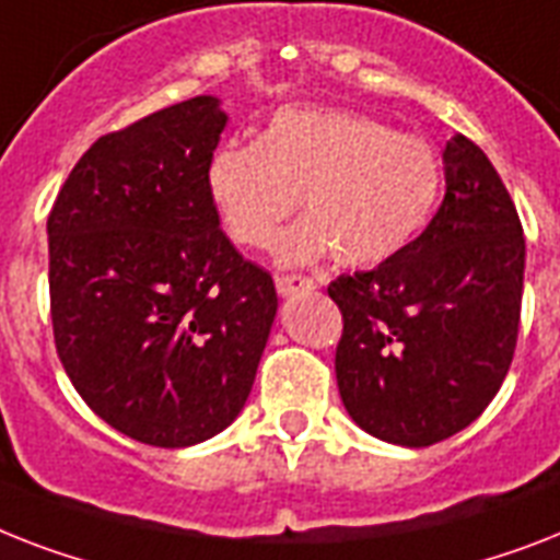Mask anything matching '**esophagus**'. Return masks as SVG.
<instances>
[{
    "mask_svg": "<svg viewBox=\"0 0 560 560\" xmlns=\"http://www.w3.org/2000/svg\"><path fill=\"white\" fill-rule=\"evenodd\" d=\"M313 279L307 276H299V272H290V276H276V290L281 295H293V293H304V290H313Z\"/></svg>",
    "mask_w": 560,
    "mask_h": 560,
    "instance_id": "esophagus-1",
    "label": "esophagus"
}]
</instances>
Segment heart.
Wrapping results in <instances>:
<instances>
[{"instance_id": "obj_1", "label": "heart", "mask_w": 560, "mask_h": 560, "mask_svg": "<svg viewBox=\"0 0 560 560\" xmlns=\"http://www.w3.org/2000/svg\"><path fill=\"white\" fill-rule=\"evenodd\" d=\"M207 195L224 233L247 249L272 244L302 201L307 215L281 235V261L334 247L348 267H371L406 247L434 212L443 166L429 140L390 131L345 108H281L256 143L209 154Z\"/></svg>"}]
</instances>
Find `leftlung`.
<instances>
[{
	"instance_id": "obj_1",
	"label": "left lung",
	"mask_w": 560,
	"mask_h": 560,
	"mask_svg": "<svg viewBox=\"0 0 560 560\" xmlns=\"http://www.w3.org/2000/svg\"><path fill=\"white\" fill-rule=\"evenodd\" d=\"M445 198L406 247L339 276L336 383L359 429L422 448L475 422L501 390L521 325L526 241L483 149L445 143Z\"/></svg>"
}]
</instances>
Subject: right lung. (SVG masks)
<instances>
[{
	"mask_svg": "<svg viewBox=\"0 0 560 560\" xmlns=\"http://www.w3.org/2000/svg\"><path fill=\"white\" fill-rule=\"evenodd\" d=\"M215 97L108 131L48 215L54 345L85 406L126 438L184 448L244 408L276 284L230 244L207 195Z\"/></svg>",
	"mask_w": 560,
	"mask_h": 560,
	"instance_id": "1",
	"label": "right lung"
}]
</instances>
